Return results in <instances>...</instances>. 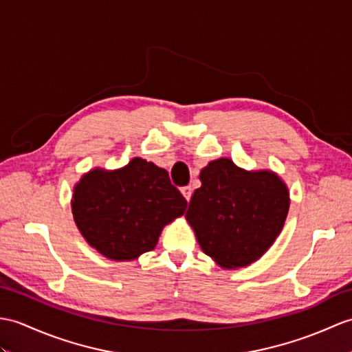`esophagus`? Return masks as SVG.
<instances>
[{
  "label": "esophagus",
  "instance_id": "1",
  "mask_svg": "<svg viewBox=\"0 0 352 352\" xmlns=\"http://www.w3.org/2000/svg\"><path fill=\"white\" fill-rule=\"evenodd\" d=\"M182 193H183V196H184L187 201H190V198H192V187L190 186L182 187Z\"/></svg>",
  "mask_w": 352,
  "mask_h": 352
}]
</instances>
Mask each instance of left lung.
Returning <instances> with one entry per match:
<instances>
[{
	"mask_svg": "<svg viewBox=\"0 0 352 352\" xmlns=\"http://www.w3.org/2000/svg\"><path fill=\"white\" fill-rule=\"evenodd\" d=\"M199 178L186 217L201 249L225 268L255 263L282 231L287 186L270 170L248 173L230 159L210 162Z\"/></svg>",
	"mask_w": 352,
	"mask_h": 352,
	"instance_id": "1",
	"label": "left lung"
}]
</instances>
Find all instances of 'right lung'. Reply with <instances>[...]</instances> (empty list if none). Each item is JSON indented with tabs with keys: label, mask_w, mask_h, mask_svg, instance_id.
Masks as SVG:
<instances>
[{
	"label": "right lung",
	"mask_w": 352,
	"mask_h": 352,
	"mask_svg": "<svg viewBox=\"0 0 352 352\" xmlns=\"http://www.w3.org/2000/svg\"><path fill=\"white\" fill-rule=\"evenodd\" d=\"M187 201L165 169L135 157L112 173L94 169L75 187L72 211L84 239L109 259L130 261L150 252Z\"/></svg>",
	"instance_id": "obj_1"
}]
</instances>
